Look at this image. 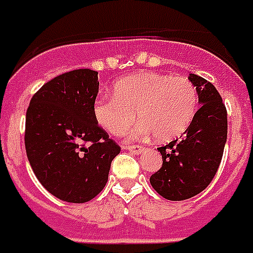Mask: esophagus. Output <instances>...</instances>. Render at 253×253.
Segmentation results:
<instances>
[{"mask_svg": "<svg viewBox=\"0 0 253 253\" xmlns=\"http://www.w3.org/2000/svg\"><path fill=\"white\" fill-rule=\"evenodd\" d=\"M125 149L130 151V153H133V154H141V153L143 151V147L138 146V145H133V146H125Z\"/></svg>", "mask_w": 253, "mask_h": 253, "instance_id": "obj_1", "label": "esophagus"}]
</instances>
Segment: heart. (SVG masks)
<instances>
[{"instance_id":"heart-1","label":"heart","mask_w":253,"mask_h":253,"mask_svg":"<svg viewBox=\"0 0 253 253\" xmlns=\"http://www.w3.org/2000/svg\"><path fill=\"white\" fill-rule=\"evenodd\" d=\"M196 110L197 91L191 81L146 72L117 81L114 96L95 102L94 116L114 136L124 134L138 117L142 123L129 138H143L153 132L158 141H169L189 128Z\"/></svg>"}]
</instances>
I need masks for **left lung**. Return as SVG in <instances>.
<instances>
[{"mask_svg":"<svg viewBox=\"0 0 253 253\" xmlns=\"http://www.w3.org/2000/svg\"><path fill=\"white\" fill-rule=\"evenodd\" d=\"M188 80L196 87L201 107L180 139L158 147L163 165L150 177L151 187L171 201L191 199L209 185L227 139V111L217 88L196 74H189Z\"/></svg>","mask_w":253,"mask_h":253,"instance_id":"obj_1","label":"left lung"}]
</instances>
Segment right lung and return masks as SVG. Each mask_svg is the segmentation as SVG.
Masks as SVG:
<instances>
[{"label":"right lung","instance_id":"right-lung-1","mask_svg":"<svg viewBox=\"0 0 253 253\" xmlns=\"http://www.w3.org/2000/svg\"><path fill=\"white\" fill-rule=\"evenodd\" d=\"M98 91V72L72 70L43 84L27 108L28 162L40 184L66 203H87L100 193L120 153L94 116Z\"/></svg>","mask_w":253,"mask_h":253}]
</instances>
